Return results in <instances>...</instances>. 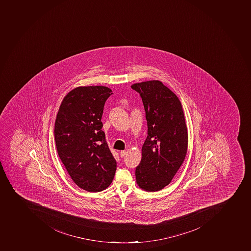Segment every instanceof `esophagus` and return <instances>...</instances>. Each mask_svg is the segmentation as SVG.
I'll use <instances>...</instances> for the list:
<instances>
[{
	"mask_svg": "<svg viewBox=\"0 0 251 251\" xmlns=\"http://www.w3.org/2000/svg\"><path fill=\"white\" fill-rule=\"evenodd\" d=\"M127 152L126 150H123V151H121L120 152V156L121 157H124L126 155Z\"/></svg>",
	"mask_w": 251,
	"mask_h": 251,
	"instance_id": "esophagus-1",
	"label": "esophagus"
}]
</instances>
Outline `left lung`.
<instances>
[{
    "label": "left lung",
    "instance_id": "8db88e82",
    "mask_svg": "<svg viewBox=\"0 0 251 251\" xmlns=\"http://www.w3.org/2000/svg\"><path fill=\"white\" fill-rule=\"evenodd\" d=\"M147 121V137L135 175L140 188L156 192L169 185L185 159L188 130L181 102L158 80L135 83Z\"/></svg>",
    "mask_w": 251,
    "mask_h": 251
}]
</instances>
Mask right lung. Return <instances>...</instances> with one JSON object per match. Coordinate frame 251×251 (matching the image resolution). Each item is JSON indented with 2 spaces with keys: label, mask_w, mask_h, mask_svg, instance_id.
Masks as SVG:
<instances>
[{
  "label": "right lung",
  "mask_w": 251,
  "mask_h": 251,
  "mask_svg": "<svg viewBox=\"0 0 251 251\" xmlns=\"http://www.w3.org/2000/svg\"><path fill=\"white\" fill-rule=\"evenodd\" d=\"M106 87H80L62 101L55 123L57 152L73 181L87 192L111 183L117 163L102 128L104 105L112 95Z\"/></svg>",
  "instance_id": "add662e5"
}]
</instances>
